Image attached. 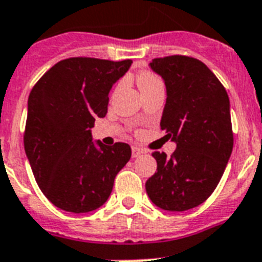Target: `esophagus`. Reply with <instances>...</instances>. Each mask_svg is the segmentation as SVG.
Returning <instances> with one entry per match:
<instances>
[{
    "label": "esophagus",
    "instance_id": "obj_1",
    "mask_svg": "<svg viewBox=\"0 0 262 262\" xmlns=\"http://www.w3.org/2000/svg\"><path fill=\"white\" fill-rule=\"evenodd\" d=\"M144 153V150L141 149V148H137V146H132V156L133 157H138L140 155H142Z\"/></svg>",
    "mask_w": 262,
    "mask_h": 262
}]
</instances>
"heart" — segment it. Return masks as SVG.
I'll use <instances>...</instances> for the list:
<instances>
[{
    "label": "heart",
    "instance_id": "1",
    "mask_svg": "<svg viewBox=\"0 0 262 262\" xmlns=\"http://www.w3.org/2000/svg\"><path fill=\"white\" fill-rule=\"evenodd\" d=\"M137 83H138V87H140V90H142V89L152 86V84L161 83V79L156 75V74H155V72L142 71L141 74H138Z\"/></svg>",
    "mask_w": 262,
    "mask_h": 262
}]
</instances>
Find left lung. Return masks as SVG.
<instances>
[{
	"instance_id": "obj_1",
	"label": "left lung",
	"mask_w": 262,
	"mask_h": 262,
	"mask_svg": "<svg viewBox=\"0 0 262 262\" xmlns=\"http://www.w3.org/2000/svg\"><path fill=\"white\" fill-rule=\"evenodd\" d=\"M150 67L167 86L160 126L176 149L169 157L152 153L157 171L146 180V193L157 207L186 211L214 192L233 150L229 95L214 72L195 57H156Z\"/></svg>"
}]
</instances>
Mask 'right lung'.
Returning <instances> with one entry per match:
<instances>
[{
  "label": "right lung",
  "instance_id": "right-lung-1",
  "mask_svg": "<svg viewBox=\"0 0 262 262\" xmlns=\"http://www.w3.org/2000/svg\"><path fill=\"white\" fill-rule=\"evenodd\" d=\"M130 64V59L69 57L51 67L29 94L25 153L41 192L64 211L101 207L130 159L125 142L91 141L95 118L107 113L110 89Z\"/></svg>",
  "mask_w": 262,
  "mask_h": 262
}]
</instances>
